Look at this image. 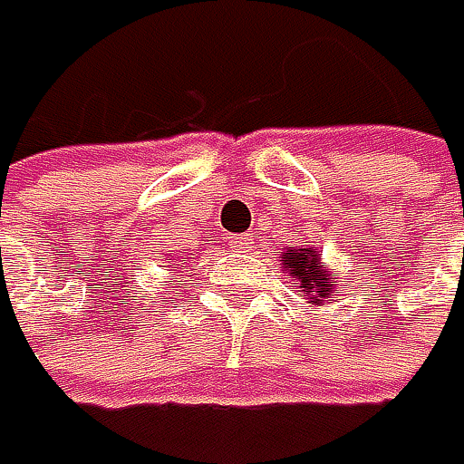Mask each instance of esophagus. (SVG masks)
<instances>
[{
	"mask_svg": "<svg viewBox=\"0 0 464 464\" xmlns=\"http://www.w3.org/2000/svg\"><path fill=\"white\" fill-rule=\"evenodd\" d=\"M228 244H231L233 249H249L255 241H252L249 233H238V236H228Z\"/></svg>",
	"mask_w": 464,
	"mask_h": 464,
	"instance_id": "obj_1",
	"label": "esophagus"
}]
</instances>
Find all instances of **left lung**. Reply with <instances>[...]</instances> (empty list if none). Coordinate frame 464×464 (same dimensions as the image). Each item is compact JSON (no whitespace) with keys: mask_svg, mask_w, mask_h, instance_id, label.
Segmentation results:
<instances>
[{"mask_svg":"<svg viewBox=\"0 0 464 464\" xmlns=\"http://www.w3.org/2000/svg\"><path fill=\"white\" fill-rule=\"evenodd\" d=\"M281 267L294 281H299V291L304 294L307 304L323 307L331 299H336L339 284L331 276V267L323 265L314 244L302 241V246H288L286 252H281Z\"/></svg>","mask_w":464,"mask_h":464,"instance_id":"obj_1","label":"left lung"}]
</instances>
